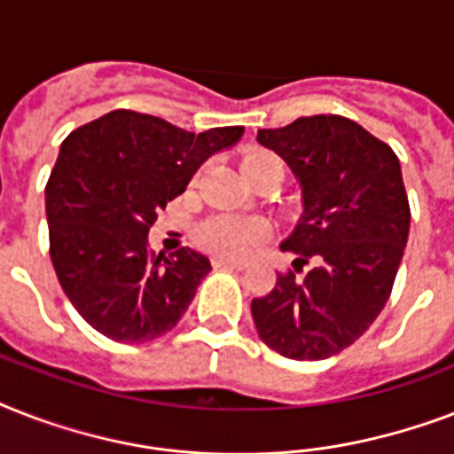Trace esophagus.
Masks as SVG:
<instances>
[{
    "instance_id": "1",
    "label": "esophagus",
    "mask_w": 454,
    "mask_h": 454,
    "mask_svg": "<svg viewBox=\"0 0 454 454\" xmlns=\"http://www.w3.org/2000/svg\"><path fill=\"white\" fill-rule=\"evenodd\" d=\"M212 266H214V269H231V270H245V269H247V263H245V262H231V259H221V256L212 259Z\"/></svg>"
}]
</instances>
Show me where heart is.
Wrapping results in <instances>:
<instances>
[{
    "mask_svg": "<svg viewBox=\"0 0 454 454\" xmlns=\"http://www.w3.org/2000/svg\"><path fill=\"white\" fill-rule=\"evenodd\" d=\"M242 169L252 181L263 174H283V162L276 153L252 151L242 160ZM269 235V226L259 219L216 214L202 221L198 228V242L205 249L228 259H240L249 254Z\"/></svg>",
    "mask_w": 454,
    "mask_h": 454,
    "instance_id": "obj_1",
    "label": "heart"
}]
</instances>
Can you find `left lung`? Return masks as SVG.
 I'll use <instances>...</instances> for the list:
<instances>
[{"mask_svg":"<svg viewBox=\"0 0 454 454\" xmlns=\"http://www.w3.org/2000/svg\"><path fill=\"white\" fill-rule=\"evenodd\" d=\"M256 138L290 164L303 191L301 221L280 245L297 254L294 270L252 299L256 332L285 358H330L374 323L394 290L410 233L401 162L341 115L299 117Z\"/></svg>","mask_w":454,"mask_h":454,"instance_id":"obj_1","label":"left lung"}]
</instances>
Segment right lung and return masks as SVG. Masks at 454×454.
<instances>
[{"instance_id": "obj_1", "label": "right lung", "mask_w": 454, "mask_h": 454, "mask_svg": "<svg viewBox=\"0 0 454 454\" xmlns=\"http://www.w3.org/2000/svg\"><path fill=\"white\" fill-rule=\"evenodd\" d=\"M242 131L191 134L113 110L67 134L46 184L49 254L66 297L103 337L144 344L181 320L212 263L188 247L155 254L148 231L200 164Z\"/></svg>"}]
</instances>
